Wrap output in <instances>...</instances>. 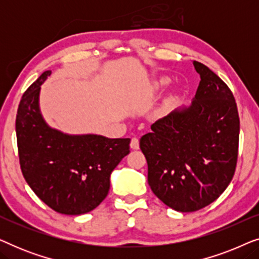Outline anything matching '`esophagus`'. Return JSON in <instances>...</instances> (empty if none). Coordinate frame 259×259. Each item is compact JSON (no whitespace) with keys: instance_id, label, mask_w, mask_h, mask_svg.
<instances>
[{"instance_id":"34e87169","label":"esophagus","mask_w":259,"mask_h":259,"mask_svg":"<svg viewBox=\"0 0 259 259\" xmlns=\"http://www.w3.org/2000/svg\"><path fill=\"white\" fill-rule=\"evenodd\" d=\"M131 148H133V150H138L139 148V139L138 138H132V140H131Z\"/></svg>"}]
</instances>
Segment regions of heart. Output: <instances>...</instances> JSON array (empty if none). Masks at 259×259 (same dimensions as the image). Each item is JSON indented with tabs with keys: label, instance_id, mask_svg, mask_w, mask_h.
I'll return each instance as SVG.
<instances>
[{
	"label": "heart",
	"instance_id": "b5f03b06",
	"mask_svg": "<svg viewBox=\"0 0 259 259\" xmlns=\"http://www.w3.org/2000/svg\"><path fill=\"white\" fill-rule=\"evenodd\" d=\"M168 83V79L167 77H161V79H159L157 82H155V87L157 88H161V87H164V86H166V84Z\"/></svg>",
	"mask_w": 259,
	"mask_h": 259
}]
</instances>
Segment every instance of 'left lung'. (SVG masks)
<instances>
[{"label": "left lung", "mask_w": 259, "mask_h": 259, "mask_svg": "<svg viewBox=\"0 0 259 259\" xmlns=\"http://www.w3.org/2000/svg\"><path fill=\"white\" fill-rule=\"evenodd\" d=\"M200 82L190 107L176 109L140 139L148 185L179 212L203 208L224 192L236 171L239 115L232 92L203 63L193 61Z\"/></svg>", "instance_id": "1"}]
</instances>
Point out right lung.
<instances>
[{
    "label": "right lung",
    "mask_w": 259,
    "mask_h": 259,
    "mask_svg": "<svg viewBox=\"0 0 259 259\" xmlns=\"http://www.w3.org/2000/svg\"><path fill=\"white\" fill-rule=\"evenodd\" d=\"M51 70L24 92L16 114V139L22 175L34 193L62 214L94 210L109 191V177L130 153V138L68 136L51 128L38 108L41 84Z\"/></svg>",
    "instance_id": "right-lung-1"
}]
</instances>
